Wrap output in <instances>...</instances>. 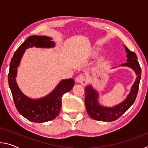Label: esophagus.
I'll return each instance as SVG.
<instances>
[{"instance_id":"obj_1","label":"esophagus","mask_w":148,"mask_h":148,"mask_svg":"<svg viewBox=\"0 0 148 148\" xmlns=\"http://www.w3.org/2000/svg\"><path fill=\"white\" fill-rule=\"evenodd\" d=\"M76 82H77V83L82 84L83 86L86 85L87 83L86 77H85L84 75H82V74H79L76 77Z\"/></svg>"}]
</instances>
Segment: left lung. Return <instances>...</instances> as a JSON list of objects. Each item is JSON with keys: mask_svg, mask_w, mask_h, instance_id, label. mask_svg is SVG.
<instances>
[{"mask_svg": "<svg viewBox=\"0 0 148 148\" xmlns=\"http://www.w3.org/2000/svg\"><path fill=\"white\" fill-rule=\"evenodd\" d=\"M125 51L127 53V62L122 64L121 66L131 67L136 74V78L131 87V91L126 99L121 103L114 107L109 108L101 106L98 102V92L92 88L91 86L86 87L85 89V104L87 113L93 119L102 121H115L121 117L135 101L139 89L140 80L141 78V68L138 61H137L136 53L130 51L127 47H125Z\"/></svg>", "mask_w": 148, "mask_h": 148, "instance_id": "8db88e82", "label": "left lung"}]
</instances>
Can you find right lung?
<instances>
[{"mask_svg":"<svg viewBox=\"0 0 148 148\" xmlns=\"http://www.w3.org/2000/svg\"><path fill=\"white\" fill-rule=\"evenodd\" d=\"M53 47L55 42L46 36H31L27 38L15 51L10 64L8 84L14 104L19 113L29 121L44 123L54 119L58 116L62 106V97L74 86L73 79H62L53 91L40 99H32L25 96L16 83L17 70L26 49L32 47Z\"/></svg>","mask_w":148,"mask_h":148,"instance_id":"add662e5","label":"right lung"}]
</instances>
